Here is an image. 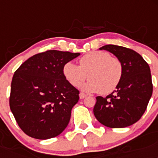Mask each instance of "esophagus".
<instances>
[{
  "label": "esophagus",
  "instance_id": "1",
  "mask_svg": "<svg viewBox=\"0 0 158 158\" xmlns=\"http://www.w3.org/2000/svg\"><path fill=\"white\" fill-rule=\"evenodd\" d=\"M79 96H80V99H84V98H85L86 96H87V95H85V93H81L80 94H79Z\"/></svg>",
  "mask_w": 158,
  "mask_h": 158
}]
</instances>
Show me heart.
<instances>
[{
  "label": "heart",
  "instance_id": "obj_1",
  "mask_svg": "<svg viewBox=\"0 0 158 158\" xmlns=\"http://www.w3.org/2000/svg\"><path fill=\"white\" fill-rule=\"evenodd\" d=\"M80 65L68 62L63 65L62 73L65 80L77 87L87 78L89 81L81 86L87 93L109 94L120 84L123 75L122 62L106 51H93L79 60Z\"/></svg>",
  "mask_w": 158,
  "mask_h": 158
}]
</instances>
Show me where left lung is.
<instances>
[{
    "instance_id": "1",
    "label": "left lung",
    "mask_w": 158,
    "mask_h": 158,
    "mask_svg": "<svg viewBox=\"0 0 158 158\" xmlns=\"http://www.w3.org/2000/svg\"><path fill=\"white\" fill-rule=\"evenodd\" d=\"M100 50L113 54L123 64L120 84L111 94L97 96L93 113L101 124L123 128L139 121L144 114L153 93L150 66L140 54L131 49L105 45Z\"/></svg>"
}]
</instances>
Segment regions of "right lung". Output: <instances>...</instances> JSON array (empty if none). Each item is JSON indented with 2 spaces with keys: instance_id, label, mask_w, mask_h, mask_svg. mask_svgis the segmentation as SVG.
<instances>
[{
  "instance_id": "add662e5",
  "label": "right lung",
  "mask_w": 158,
  "mask_h": 158,
  "mask_svg": "<svg viewBox=\"0 0 158 158\" xmlns=\"http://www.w3.org/2000/svg\"><path fill=\"white\" fill-rule=\"evenodd\" d=\"M80 55L52 50L25 61L11 84L10 109L18 125L28 136L51 139L66 128L79 91L65 79L62 68Z\"/></svg>"
}]
</instances>
